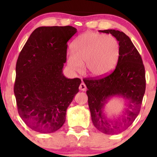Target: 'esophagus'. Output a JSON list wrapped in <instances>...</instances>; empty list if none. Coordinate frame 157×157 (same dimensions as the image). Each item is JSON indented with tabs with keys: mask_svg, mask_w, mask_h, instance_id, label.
<instances>
[{
	"mask_svg": "<svg viewBox=\"0 0 157 157\" xmlns=\"http://www.w3.org/2000/svg\"><path fill=\"white\" fill-rule=\"evenodd\" d=\"M79 89H80L81 91H84L86 90V86L85 85L84 83L82 82L81 83L80 86H79Z\"/></svg>",
	"mask_w": 157,
	"mask_h": 157,
	"instance_id": "34e87169",
	"label": "esophagus"
}]
</instances>
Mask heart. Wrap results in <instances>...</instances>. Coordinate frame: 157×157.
I'll return each mask as SVG.
<instances>
[{
	"mask_svg": "<svg viewBox=\"0 0 157 157\" xmlns=\"http://www.w3.org/2000/svg\"><path fill=\"white\" fill-rule=\"evenodd\" d=\"M119 44L111 35L88 31L76 38L68 53L66 63L72 71L81 73L84 63L86 72L91 76L108 74L117 65Z\"/></svg>",
	"mask_w": 157,
	"mask_h": 157,
	"instance_id": "b5f03b06",
	"label": "heart"
}]
</instances>
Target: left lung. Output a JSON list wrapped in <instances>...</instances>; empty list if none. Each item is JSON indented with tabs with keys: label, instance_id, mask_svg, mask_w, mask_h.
Here are the masks:
<instances>
[{
	"label": "left lung",
	"instance_id": "obj_1",
	"mask_svg": "<svg viewBox=\"0 0 157 157\" xmlns=\"http://www.w3.org/2000/svg\"><path fill=\"white\" fill-rule=\"evenodd\" d=\"M111 33L119 44V56L115 70L98 79L83 80L88 90L89 110L94 125L106 134H119L132 125L140 111L145 93V69L142 59L128 36L114 29L99 31ZM125 100V107L119 115L109 117L105 106L111 98Z\"/></svg>",
	"mask_w": 157,
	"mask_h": 157
}]
</instances>
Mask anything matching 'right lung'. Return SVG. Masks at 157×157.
Segmentation results:
<instances>
[{
  "instance_id": "1",
  "label": "right lung",
  "mask_w": 157,
  "mask_h": 157,
  "mask_svg": "<svg viewBox=\"0 0 157 157\" xmlns=\"http://www.w3.org/2000/svg\"><path fill=\"white\" fill-rule=\"evenodd\" d=\"M76 32L70 25L38 27L19 54L14 94L21 118L36 132L59 130L78 92L81 79L68 78L63 74L67 42Z\"/></svg>"
}]
</instances>
